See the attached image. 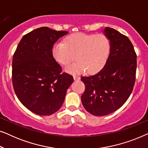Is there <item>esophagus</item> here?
<instances>
[{"instance_id": "esophagus-1", "label": "esophagus", "mask_w": 148, "mask_h": 148, "mask_svg": "<svg viewBox=\"0 0 148 148\" xmlns=\"http://www.w3.org/2000/svg\"><path fill=\"white\" fill-rule=\"evenodd\" d=\"M73 78H74V80L75 81H78L80 79V77L77 76V75H73Z\"/></svg>"}]
</instances>
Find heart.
I'll return each instance as SVG.
<instances>
[{
	"label": "heart",
	"instance_id": "1",
	"mask_svg": "<svg viewBox=\"0 0 148 148\" xmlns=\"http://www.w3.org/2000/svg\"><path fill=\"white\" fill-rule=\"evenodd\" d=\"M64 42L54 44L52 54L62 65H67L76 56L77 60L65 68L70 73H80L86 70L89 73L98 72L110 54V41L104 34H72L66 36Z\"/></svg>",
	"mask_w": 148,
	"mask_h": 148
}]
</instances>
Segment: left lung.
I'll return each instance as SVG.
<instances>
[{"label":"left lung","instance_id":"obj_1","mask_svg":"<svg viewBox=\"0 0 148 148\" xmlns=\"http://www.w3.org/2000/svg\"><path fill=\"white\" fill-rule=\"evenodd\" d=\"M104 34L111 44L106 64L94 75L81 78L86 86L82 104L94 116H104L120 108L132 92L136 75L137 54L130 40L108 27Z\"/></svg>","mask_w":148,"mask_h":148}]
</instances>
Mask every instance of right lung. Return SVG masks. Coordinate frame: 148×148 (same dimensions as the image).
<instances>
[{
	"label": "right lung",
	"instance_id": "1",
	"mask_svg": "<svg viewBox=\"0 0 148 148\" xmlns=\"http://www.w3.org/2000/svg\"><path fill=\"white\" fill-rule=\"evenodd\" d=\"M68 34L42 27L25 34L18 44L12 62V82L18 99L28 110L42 116L55 113L63 104L73 77L52 54V48Z\"/></svg>",
	"mask_w": 148,
	"mask_h": 148
}]
</instances>
